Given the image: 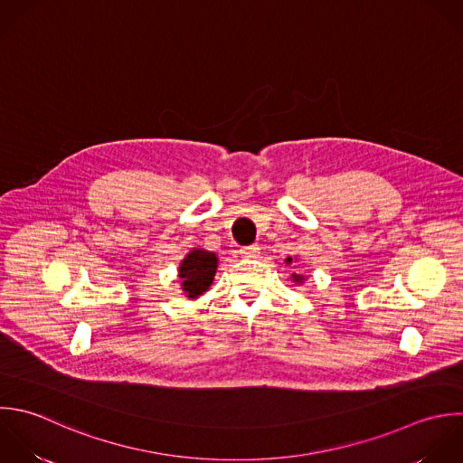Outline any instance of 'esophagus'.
I'll list each match as a JSON object with an SVG mask.
<instances>
[{
	"instance_id": "obj_1",
	"label": "esophagus",
	"mask_w": 463,
	"mask_h": 463,
	"mask_svg": "<svg viewBox=\"0 0 463 463\" xmlns=\"http://www.w3.org/2000/svg\"><path fill=\"white\" fill-rule=\"evenodd\" d=\"M240 254H241L243 258H247V260H256V258H260V247H258V245L243 247V249L240 250Z\"/></svg>"
}]
</instances>
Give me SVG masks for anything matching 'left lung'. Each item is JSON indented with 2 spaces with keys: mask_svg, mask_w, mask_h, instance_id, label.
I'll return each mask as SVG.
<instances>
[{
  "mask_svg": "<svg viewBox=\"0 0 463 463\" xmlns=\"http://www.w3.org/2000/svg\"><path fill=\"white\" fill-rule=\"evenodd\" d=\"M285 261H287V263H292V258H287ZM292 281H296V283H303V281H305V278H303V276H299V274H292Z\"/></svg>",
  "mask_w": 463,
  "mask_h": 463,
  "instance_id": "1",
  "label": "left lung"
}]
</instances>
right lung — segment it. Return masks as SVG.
Here are the masks:
<instances>
[{
	"instance_id": "1",
	"label": "right lung",
	"mask_w": 463,
	"mask_h": 463,
	"mask_svg": "<svg viewBox=\"0 0 463 463\" xmlns=\"http://www.w3.org/2000/svg\"><path fill=\"white\" fill-rule=\"evenodd\" d=\"M218 267L214 252L203 249H193L178 267V278L182 279V290L187 298L196 299L211 287Z\"/></svg>"
}]
</instances>
